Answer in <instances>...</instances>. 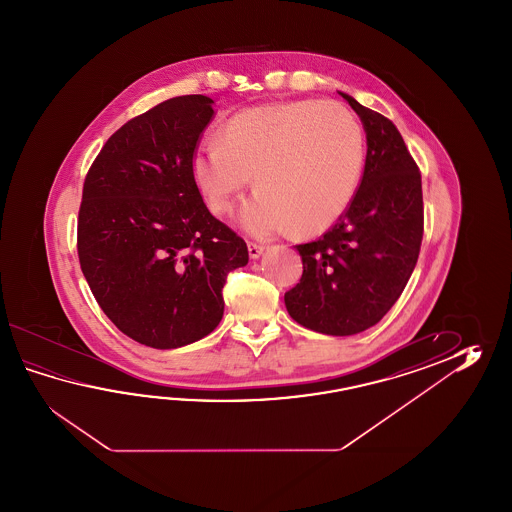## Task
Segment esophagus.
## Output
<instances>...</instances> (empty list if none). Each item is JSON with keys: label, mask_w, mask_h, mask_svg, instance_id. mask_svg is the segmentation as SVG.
<instances>
[{"label": "esophagus", "mask_w": 512, "mask_h": 512, "mask_svg": "<svg viewBox=\"0 0 512 512\" xmlns=\"http://www.w3.org/2000/svg\"><path fill=\"white\" fill-rule=\"evenodd\" d=\"M247 249H249V256H251L252 260H256V258H260L261 252H263V245H258V243H252V241H249L247 243Z\"/></svg>", "instance_id": "esophagus-1"}]
</instances>
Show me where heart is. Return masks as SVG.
<instances>
[{
  "label": "heart",
  "mask_w": 512,
  "mask_h": 512,
  "mask_svg": "<svg viewBox=\"0 0 512 512\" xmlns=\"http://www.w3.org/2000/svg\"><path fill=\"white\" fill-rule=\"evenodd\" d=\"M366 139L359 119L337 100L304 98L247 109L192 155V177L208 210L223 216L251 185L260 188L240 225L267 238L293 229H331L357 194Z\"/></svg>",
  "instance_id": "b5f03b06"
}]
</instances>
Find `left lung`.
Returning a JSON list of instances; mask_svg holds the SVG:
<instances>
[{
	"instance_id": "left-lung-1",
	"label": "left lung",
	"mask_w": 512,
	"mask_h": 512,
	"mask_svg": "<svg viewBox=\"0 0 512 512\" xmlns=\"http://www.w3.org/2000/svg\"><path fill=\"white\" fill-rule=\"evenodd\" d=\"M368 139L359 190L320 240L296 245L304 272L283 300L300 326L348 337L375 326L406 287L421 251V172L399 130L381 113L340 93Z\"/></svg>"
}]
</instances>
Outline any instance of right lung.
I'll return each mask as SVG.
<instances>
[{
  "label": "right lung",
  "mask_w": 512,
  "mask_h": 512,
  "mask_svg": "<svg viewBox=\"0 0 512 512\" xmlns=\"http://www.w3.org/2000/svg\"><path fill=\"white\" fill-rule=\"evenodd\" d=\"M212 104L185 95L128 120L84 181L80 269L109 320L150 348H181L212 333L229 272L249 261L245 241L208 212L192 177Z\"/></svg>",
  "instance_id": "add662e5"
}]
</instances>
